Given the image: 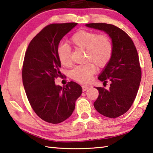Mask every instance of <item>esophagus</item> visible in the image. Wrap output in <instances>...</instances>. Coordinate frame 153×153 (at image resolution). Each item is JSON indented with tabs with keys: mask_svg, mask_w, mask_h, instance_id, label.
<instances>
[{
	"mask_svg": "<svg viewBox=\"0 0 153 153\" xmlns=\"http://www.w3.org/2000/svg\"><path fill=\"white\" fill-rule=\"evenodd\" d=\"M82 91H85L89 89V86H87V85H82Z\"/></svg>",
	"mask_w": 153,
	"mask_h": 153,
	"instance_id": "obj_1",
	"label": "esophagus"
}]
</instances>
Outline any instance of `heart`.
Returning <instances> with one entry per match:
<instances>
[{
  "mask_svg": "<svg viewBox=\"0 0 153 153\" xmlns=\"http://www.w3.org/2000/svg\"><path fill=\"white\" fill-rule=\"evenodd\" d=\"M75 48L85 50L87 63L75 66L71 72L72 79L80 82H88L95 73V66L103 68L108 65L113 55V45L109 37L88 30L76 31L69 40ZM58 60L65 67L71 66V50L66 45H60L57 49Z\"/></svg>",
  "mask_w": 153,
  "mask_h": 153,
  "instance_id": "b5f03b06",
  "label": "heart"
}]
</instances>
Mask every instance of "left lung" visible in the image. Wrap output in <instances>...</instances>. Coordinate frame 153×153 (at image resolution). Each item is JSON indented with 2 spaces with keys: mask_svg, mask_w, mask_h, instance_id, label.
Returning a JSON list of instances; mask_svg holds the SVG:
<instances>
[{
  "mask_svg": "<svg viewBox=\"0 0 153 153\" xmlns=\"http://www.w3.org/2000/svg\"><path fill=\"white\" fill-rule=\"evenodd\" d=\"M86 26L106 32L111 39L113 55L98 77L103 84L110 82V87H97L99 96L93 105L103 116L116 118L128 111L137 95L142 76L137 50L130 37L116 26L103 23Z\"/></svg>",
  "mask_w": 153,
  "mask_h": 153,
  "instance_id": "8db88e82",
  "label": "left lung"
}]
</instances>
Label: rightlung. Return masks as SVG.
I'll use <instances>...</instances> for the list:
<instances>
[{
	"instance_id": "right-lung-1",
	"label": "right lung",
	"mask_w": 153,
	"mask_h": 153,
	"mask_svg": "<svg viewBox=\"0 0 153 153\" xmlns=\"http://www.w3.org/2000/svg\"><path fill=\"white\" fill-rule=\"evenodd\" d=\"M76 23H53L39 32L29 43L23 64L22 79L28 101L37 116L51 124H59L71 116L82 87L71 81L62 87L57 49L60 40Z\"/></svg>"
}]
</instances>
